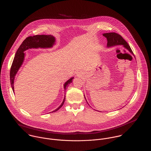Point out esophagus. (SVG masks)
<instances>
[{"label":"esophagus","instance_id":"34e87169","mask_svg":"<svg viewBox=\"0 0 151 151\" xmlns=\"http://www.w3.org/2000/svg\"><path fill=\"white\" fill-rule=\"evenodd\" d=\"M77 76H80V74H78V73H77Z\"/></svg>","mask_w":151,"mask_h":151}]
</instances>
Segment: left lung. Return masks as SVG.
Masks as SVG:
<instances>
[{
	"instance_id": "8db88e82",
	"label": "left lung",
	"mask_w": 151,
	"mask_h": 151,
	"mask_svg": "<svg viewBox=\"0 0 151 151\" xmlns=\"http://www.w3.org/2000/svg\"><path fill=\"white\" fill-rule=\"evenodd\" d=\"M103 35L105 38H106L108 40L107 47H108L116 46V45H123L126 49H127L129 51L130 53H131L134 55L133 52L129 45L122 38V37L120 35L115 32H110V33H105L103 34Z\"/></svg>"
}]
</instances>
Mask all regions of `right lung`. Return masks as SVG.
<instances>
[{"instance_id":"right-lung-1","label":"right lung","mask_w":151,"mask_h":151,"mask_svg":"<svg viewBox=\"0 0 151 151\" xmlns=\"http://www.w3.org/2000/svg\"><path fill=\"white\" fill-rule=\"evenodd\" d=\"M55 42V38L51 35H37L33 37H28L27 38L20 46L19 48L17 50V52L15 55L14 60L13 61V63L11 66L10 72V84L12 88L13 91H14V80L15 78V76L17 74L18 70L20 67L22 66V64L24 60L25 53L24 52L25 50L31 49V48H49L52 47ZM74 77L70 78L68 81H67L64 84V88L65 90L68 86L72 83V80ZM65 96L63 102L62 104L52 112H55L58 111L60 108H61L65 101Z\"/></svg>"}]
</instances>
